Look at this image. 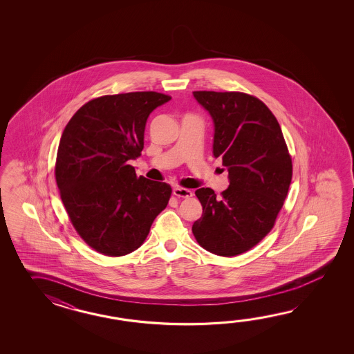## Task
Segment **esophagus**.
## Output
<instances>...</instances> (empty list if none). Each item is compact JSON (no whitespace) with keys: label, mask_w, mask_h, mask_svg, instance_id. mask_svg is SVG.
Masks as SVG:
<instances>
[{"label":"esophagus","mask_w":354,"mask_h":354,"mask_svg":"<svg viewBox=\"0 0 354 354\" xmlns=\"http://www.w3.org/2000/svg\"><path fill=\"white\" fill-rule=\"evenodd\" d=\"M174 195L177 196V197H182V198H189V197H192L194 192L191 189H187V188L174 187Z\"/></svg>","instance_id":"34e87169"}]
</instances>
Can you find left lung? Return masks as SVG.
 Segmentation results:
<instances>
[{
    "label": "left lung",
    "instance_id": "8db88e82",
    "mask_svg": "<svg viewBox=\"0 0 354 354\" xmlns=\"http://www.w3.org/2000/svg\"><path fill=\"white\" fill-rule=\"evenodd\" d=\"M214 122L212 154L223 159L229 187L196 189L203 216L194 223L198 244L216 256L247 252L274 225L292 178V162L279 121L261 100L241 92L195 91Z\"/></svg>",
    "mask_w": 354,
    "mask_h": 354
}]
</instances>
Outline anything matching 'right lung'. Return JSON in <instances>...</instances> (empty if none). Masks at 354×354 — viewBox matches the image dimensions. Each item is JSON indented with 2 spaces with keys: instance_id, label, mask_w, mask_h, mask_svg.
<instances>
[{
  "instance_id": "obj_1",
  "label": "right lung",
  "mask_w": 354,
  "mask_h": 354,
  "mask_svg": "<svg viewBox=\"0 0 354 354\" xmlns=\"http://www.w3.org/2000/svg\"><path fill=\"white\" fill-rule=\"evenodd\" d=\"M171 100L158 92H129L91 100L60 138L55 180L77 233L109 257L129 254L166 209L172 188L136 177L130 159L140 157L151 111Z\"/></svg>"
}]
</instances>
